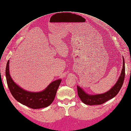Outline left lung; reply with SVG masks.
<instances>
[{
    "label": "left lung",
    "mask_w": 131,
    "mask_h": 131,
    "mask_svg": "<svg viewBox=\"0 0 131 131\" xmlns=\"http://www.w3.org/2000/svg\"><path fill=\"white\" fill-rule=\"evenodd\" d=\"M123 58V65L120 76L114 86L107 92L101 94L89 95L85 93L80 87L77 86L78 96L84 104L89 105H101L114 97L118 94L123 85L125 78V63L124 58Z\"/></svg>",
    "instance_id": "1"
}]
</instances>
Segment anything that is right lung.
I'll return each mask as SVG.
<instances>
[{
  "label": "right lung",
  "instance_id": "obj_1",
  "mask_svg": "<svg viewBox=\"0 0 131 131\" xmlns=\"http://www.w3.org/2000/svg\"><path fill=\"white\" fill-rule=\"evenodd\" d=\"M9 60H8L6 68L7 83L13 96L23 105L33 109L46 107L53 102L62 80L51 82L47 88L40 92H30L25 91L17 85L13 80L9 70Z\"/></svg>",
  "mask_w": 131,
  "mask_h": 131
}]
</instances>
